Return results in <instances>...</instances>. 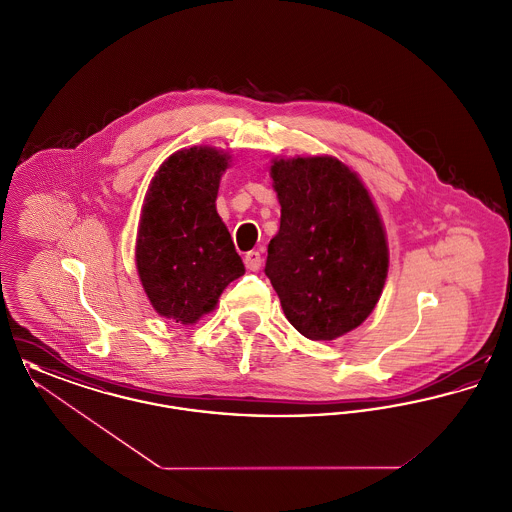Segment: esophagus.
Returning <instances> with one entry per match:
<instances>
[{"label": "esophagus", "mask_w": 512, "mask_h": 512, "mask_svg": "<svg viewBox=\"0 0 512 512\" xmlns=\"http://www.w3.org/2000/svg\"><path fill=\"white\" fill-rule=\"evenodd\" d=\"M245 267L249 268V270H259L261 268V263H263V259H261V253L259 251H247L244 257Z\"/></svg>", "instance_id": "esophagus-1"}]
</instances>
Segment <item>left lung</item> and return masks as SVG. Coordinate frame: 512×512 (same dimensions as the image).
Here are the masks:
<instances>
[{"label": "left lung", "instance_id": "1", "mask_svg": "<svg viewBox=\"0 0 512 512\" xmlns=\"http://www.w3.org/2000/svg\"><path fill=\"white\" fill-rule=\"evenodd\" d=\"M280 230L267 272L284 315L305 338L332 341L365 322L384 290L390 249L359 174L332 155L272 159Z\"/></svg>", "mask_w": 512, "mask_h": 512}]
</instances>
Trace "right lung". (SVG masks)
<instances>
[{
  "mask_svg": "<svg viewBox=\"0 0 512 512\" xmlns=\"http://www.w3.org/2000/svg\"><path fill=\"white\" fill-rule=\"evenodd\" d=\"M230 153L184 147L149 182L136 238V268L157 315L195 324L209 315L230 282L244 276L226 224L217 213L220 178Z\"/></svg>",
  "mask_w": 512,
  "mask_h": 512,
  "instance_id": "right-lung-1",
  "label": "right lung"
}]
</instances>
